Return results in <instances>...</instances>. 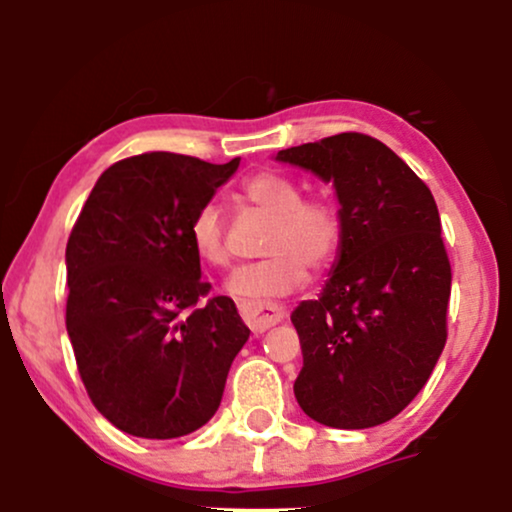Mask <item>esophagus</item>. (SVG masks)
<instances>
[{
  "label": "esophagus",
  "instance_id": "esophagus-1",
  "mask_svg": "<svg viewBox=\"0 0 512 512\" xmlns=\"http://www.w3.org/2000/svg\"><path fill=\"white\" fill-rule=\"evenodd\" d=\"M238 310L252 332L269 330L286 317V310L274 303H240Z\"/></svg>",
  "mask_w": 512,
  "mask_h": 512
}]
</instances>
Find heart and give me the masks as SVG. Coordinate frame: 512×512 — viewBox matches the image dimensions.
I'll list each match as a JSON object with an SVG mask.
<instances>
[{"label":"heart","instance_id":"1","mask_svg":"<svg viewBox=\"0 0 512 512\" xmlns=\"http://www.w3.org/2000/svg\"><path fill=\"white\" fill-rule=\"evenodd\" d=\"M243 197L262 214L272 216L260 262L245 264L228 276L226 291L243 301L260 303L286 296L305 284L308 272L322 269L342 245V216L330 199H303L298 182L281 173H257L243 185ZM190 245L211 267H226L228 245L221 209L204 204L192 216Z\"/></svg>","mask_w":512,"mask_h":512}]
</instances>
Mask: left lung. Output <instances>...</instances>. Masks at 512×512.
<instances>
[{"label":"left lung","instance_id":"1","mask_svg":"<svg viewBox=\"0 0 512 512\" xmlns=\"http://www.w3.org/2000/svg\"><path fill=\"white\" fill-rule=\"evenodd\" d=\"M276 161L332 182L344 228L325 289L291 313L303 349L293 392L317 424H385L419 395L448 339L452 274L436 199L368 134L291 146Z\"/></svg>","mask_w":512,"mask_h":512}]
</instances>
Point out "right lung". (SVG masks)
Masks as SVG:
<instances>
[{"label": "right lung", "instance_id": "1", "mask_svg": "<svg viewBox=\"0 0 512 512\" xmlns=\"http://www.w3.org/2000/svg\"><path fill=\"white\" fill-rule=\"evenodd\" d=\"M240 158L216 166L151 151L110 166L67 243V332L88 397L110 424L168 440L219 409L250 330L228 296L209 298L192 216Z\"/></svg>", "mask_w": 512, "mask_h": 512}]
</instances>
